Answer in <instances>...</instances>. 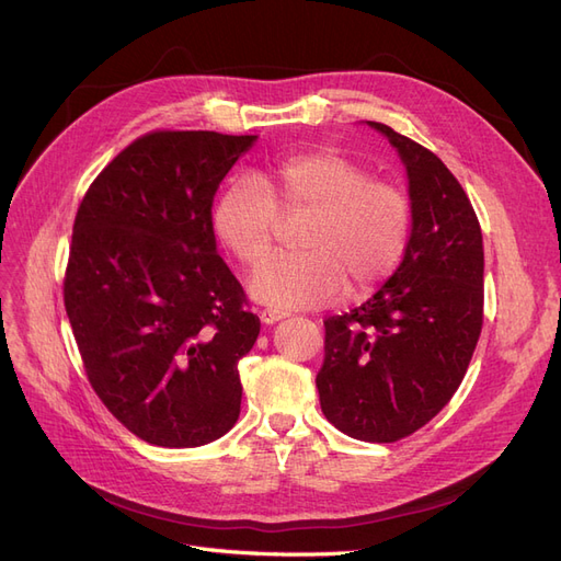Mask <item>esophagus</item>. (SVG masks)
I'll use <instances>...</instances> for the list:
<instances>
[{
	"label": "esophagus",
	"mask_w": 561,
	"mask_h": 561,
	"mask_svg": "<svg viewBox=\"0 0 561 561\" xmlns=\"http://www.w3.org/2000/svg\"><path fill=\"white\" fill-rule=\"evenodd\" d=\"M283 318H290V313L278 311V309H262L260 311V320L264 322V325H274V322H278Z\"/></svg>",
	"instance_id": "obj_1"
}]
</instances>
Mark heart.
I'll return each instance as SVG.
<instances>
[{
  "instance_id": "1",
  "label": "heart",
  "mask_w": 561,
  "mask_h": 561,
  "mask_svg": "<svg viewBox=\"0 0 561 561\" xmlns=\"http://www.w3.org/2000/svg\"><path fill=\"white\" fill-rule=\"evenodd\" d=\"M278 210L309 213L301 254H274L250 276V295L280 309L322 307L369 295L400 266L412 210L400 186L369 180L360 163L334 149L295 151L257 180H236L213 210V229L233 257L260 262L274 243Z\"/></svg>"
}]
</instances>
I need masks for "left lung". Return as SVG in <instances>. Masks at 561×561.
I'll return each mask as SVG.
<instances>
[{
    "mask_svg": "<svg viewBox=\"0 0 561 561\" xmlns=\"http://www.w3.org/2000/svg\"><path fill=\"white\" fill-rule=\"evenodd\" d=\"M407 168L412 233L396 274L360 307L325 320L320 410L342 433L396 443L443 410L478 346L482 229L463 186L433 151L367 122Z\"/></svg>",
    "mask_w": 561,
    "mask_h": 561,
    "instance_id": "left-lung-1",
    "label": "left lung"
}]
</instances>
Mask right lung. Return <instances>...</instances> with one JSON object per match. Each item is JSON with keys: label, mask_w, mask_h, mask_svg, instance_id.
<instances>
[{"label": "right lung", "mask_w": 561, "mask_h": 561, "mask_svg": "<svg viewBox=\"0 0 561 561\" xmlns=\"http://www.w3.org/2000/svg\"><path fill=\"white\" fill-rule=\"evenodd\" d=\"M257 135L159 130L128 145L77 210L65 309L98 398L157 447L208 445L241 414L260 318L217 254L213 198Z\"/></svg>", "instance_id": "right-lung-1"}]
</instances>
